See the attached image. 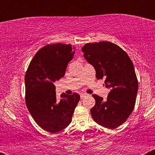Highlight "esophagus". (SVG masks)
Instances as JSON below:
<instances>
[{
	"mask_svg": "<svg viewBox=\"0 0 155 155\" xmlns=\"http://www.w3.org/2000/svg\"><path fill=\"white\" fill-rule=\"evenodd\" d=\"M87 93H81V95H80V96H81V98L82 99L85 97V96H87Z\"/></svg>",
	"mask_w": 155,
	"mask_h": 155,
	"instance_id": "obj_1",
	"label": "esophagus"
}]
</instances>
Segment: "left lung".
Here are the masks:
<instances>
[{"label": "left lung", "instance_id": "obj_1", "mask_svg": "<svg viewBox=\"0 0 155 155\" xmlns=\"http://www.w3.org/2000/svg\"><path fill=\"white\" fill-rule=\"evenodd\" d=\"M81 51L95 68L96 78H105L106 87L111 89L106 101L92 95V118L103 127L117 128L127 120L136 103L138 83L133 62L122 48L109 41L86 44Z\"/></svg>", "mask_w": 155, "mask_h": 155}]
</instances>
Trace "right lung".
Segmentation results:
<instances>
[{"instance_id":"obj_1","label":"right lung","mask_w":155,"mask_h":155,"mask_svg":"<svg viewBox=\"0 0 155 155\" xmlns=\"http://www.w3.org/2000/svg\"><path fill=\"white\" fill-rule=\"evenodd\" d=\"M74 49L71 44H48L37 51L26 71L27 108L35 122L47 132L58 133L68 126L80 100L79 94L63 93L58 101L54 84L65 75Z\"/></svg>"}]
</instances>
